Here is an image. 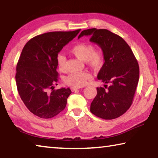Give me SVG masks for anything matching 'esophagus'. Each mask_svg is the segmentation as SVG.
Instances as JSON below:
<instances>
[{
    "mask_svg": "<svg viewBox=\"0 0 158 158\" xmlns=\"http://www.w3.org/2000/svg\"><path fill=\"white\" fill-rule=\"evenodd\" d=\"M79 90V88H75V87H73V88H72V90H73V92L78 91Z\"/></svg>",
    "mask_w": 158,
    "mask_h": 158,
    "instance_id": "1",
    "label": "esophagus"
}]
</instances>
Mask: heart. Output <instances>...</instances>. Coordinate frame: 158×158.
Masks as SVG:
<instances>
[{
  "label": "heart",
  "mask_w": 158,
  "mask_h": 158,
  "mask_svg": "<svg viewBox=\"0 0 158 158\" xmlns=\"http://www.w3.org/2000/svg\"><path fill=\"white\" fill-rule=\"evenodd\" d=\"M70 52L79 59L84 60L86 65L95 69H100L105 63V57L103 51L101 49H94L92 44L79 42L71 48ZM56 63L58 70L61 73L65 71L66 57L62 53L57 56ZM91 77V74L89 71L84 70L68 74L65 77V82L70 86L79 88L84 86Z\"/></svg>",
  "instance_id": "b5f03b06"
}]
</instances>
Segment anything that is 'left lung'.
I'll return each instance as SVG.
<instances>
[{"instance_id":"left-lung-1","label":"left lung","mask_w":158,"mask_h":158,"mask_svg":"<svg viewBox=\"0 0 158 158\" xmlns=\"http://www.w3.org/2000/svg\"><path fill=\"white\" fill-rule=\"evenodd\" d=\"M84 35H89L90 41L98 44L105 53V63L98 79L110 84L97 88L90 112L102 119L116 118L132 104L139 77L138 62L127 42L106 29H87L81 31L78 38Z\"/></svg>"}]
</instances>
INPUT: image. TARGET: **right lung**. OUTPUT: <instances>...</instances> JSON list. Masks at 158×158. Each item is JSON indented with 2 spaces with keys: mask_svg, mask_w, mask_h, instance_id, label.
<instances>
[{
  "mask_svg": "<svg viewBox=\"0 0 158 158\" xmlns=\"http://www.w3.org/2000/svg\"><path fill=\"white\" fill-rule=\"evenodd\" d=\"M81 29L56 31L31 39L20 55L15 79L19 94L26 107L42 118H51L65 108L70 89L53 90L58 80L56 57Z\"/></svg>",
  "mask_w": 158,
  "mask_h": 158,
  "instance_id": "obj_1",
  "label": "right lung"
}]
</instances>
